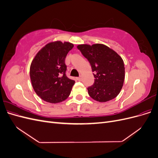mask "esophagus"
Instances as JSON below:
<instances>
[{
	"mask_svg": "<svg viewBox=\"0 0 158 158\" xmlns=\"http://www.w3.org/2000/svg\"><path fill=\"white\" fill-rule=\"evenodd\" d=\"M76 79H77V80H78V81H80L81 80H82V76H80L79 77L76 78Z\"/></svg>",
	"mask_w": 158,
	"mask_h": 158,
	"instance_id": "1",
	"label": "esophagus"
}]
</instances>
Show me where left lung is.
Segmentation results:
<instances>
[{
    "instance_id": "1",
    "label": "left lung",
    "mask_w": 158,
    "mask_h": 158,
    "mask_svg": "<svg viewBox=\"0 0 158 158\" xmlns=\"http://www.w3.org/2000/svg\"><path fill=\"white\" fill-rule=\"evenodd\" d=\"M77 48L92 66L94 83L88 88L95 101L106 102L120 93L125 80V65L121 57L103 44L79 45Z\"/></svg>"
}]
</instances>
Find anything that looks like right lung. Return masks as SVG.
I'll return each instance as SVG.
<instances>
[{
	"label": "right lung",
	"instance_id": "1",
	"mask_svg": "<svg viewBox=\"0 0 158 158\" xmlns=\"http://www.w3.org/2000/svg\"><path fill=\"white\" fill-rule=\"evenodd\" d=\"M74 45L69 42H51L37 52L30 66L33 89L44 101L63 102L70 94L75 81L66 75L65 58Z\"/></svg>",
	"mask_w": 158,
	"mask_h": 158
}]
</instances>
